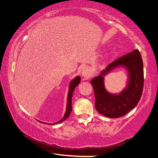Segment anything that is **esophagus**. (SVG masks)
<instances>
[{"label": "esophagus", "instance_id": "34e87169", "mask_svg": "<svg viewBox=\"0 0 158 158\" xmlns=\"http://www.w3.org/2000/svg\"><path fill=\"white\" fill-rule=\"evenodd\" d=\"M81 74L83 77H85V78H88V77H89L91 75V70H90V69L89 68H85L83 69Z\"/></svg>", "mask_w": 158, "mask_h": 158}]
</instances>
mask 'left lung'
Returning <instances> with one entry per match:
<instances>
[{"mask_svg":"<svg viewBox=\"0 0 158 158\" xmlns=\"http://www.w3.org/2000/svg\"><path fill=\"white\" fill-rule=\"evenodd\" d=\"M119 66H125L128 71V84L120 94H111L105 89L103 76ZM90 83L94 90L95 109L99 113L109 118L124 116L137 106L142 95L143 65L139 51L135 49L114 60Z\"/></svg>","mask_w":158,"mask_h":158,"instance_id":"1","label":"left lung"}]
</instances>
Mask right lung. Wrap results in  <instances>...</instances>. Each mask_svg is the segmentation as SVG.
Listing matches in <instances>:
<instances>
[{"mask_svg":"<svg viewBox=\"0 0 158 158\" xmlns=\"http://www.w3.org/2000/svg\"><path fill=\"white\" fill-rule=\"evenodd\" d=\"M80 77L78 76L76 78H74L73 80H72V81L69 84V92H68V101H67V109H66V111L65 114L64 115V116L62 119L60 120V121H58L57 123H55L53 124H58L60 123H62L63 121H65V120L68 118L69 117V114H70L71 111H72V97H73V94L74 89L77 87V85H78V84L80 83ZM42 123H46L44 122H40Z\"/></svg>","mask_w":158,"mask_h":158,"instance_id":"add662e5","label":"right lung"}]
</instances>
